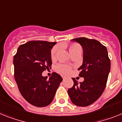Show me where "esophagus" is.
Returning a JSON list of instances; mask_svg holds the SVG:
<instances>
[{"label": "esophagus", "instance_id": "34e87169", "mask_svg": "<svg viewBox=\"0 0 122 122\" xmlns=\"http://www.w3.org/2000/svg\"><path fill=\"white\" fill-rule=\"evenodd\" d=\"M62 77H63V80H64V79H66L67 78V77H66V76H63Z\"/></svg>", "mask_w": 122, "mask_h": 122}]
</instances>
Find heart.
Here are the masks:
<instances>
[{
	"label": "heart",
	"mask_w": 122,
	"mask_h": 122,
	"mask_svg": "<svg viewBox=\"0 0 122 122\" xmlns=\"http://www.w3.org/2000/svg\"><path fill=\"white\" fill-rule=\"evenodd\" d=\"M59 48L58 46H55L51 50V59L52 61H55L57 58L58 56ZM69 51L71 55L75 54L77 53H82V48L81 46L78 43H71L69 45ZM56 70L58 72L63 74H67L71 72V67L70 66L66 65V64H60L56 66Z\"/></svg>",
	"instance_id": "heart-1"
}]
</instances>
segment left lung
Listing matches in <instances>:
<instances>
[{
	"label": "left lung",
	"mask_w": 122,
	"mask_h": 122,
	"mask_svg": "<svg viewBox=\"0 0 122 122\" xmlns=\"http://www.w3.org/2000/svg\"><path fill=\"white\" fill-rule=\"evenodd\" d=\"M71 40L78 42L83 49V64L78 70L79 76L84 80L78 84L72 78L73 86L67 92L74 105L86 107L96 102L104 92L110 70V59L107 48L99 41L85 37Z\"/></svg>",
	"instance_id": "obj_1"
}]
</instances>
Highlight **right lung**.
<instances>
[{
	"mask_svg": "<svg viewBox=\"0 0 122 122\" xmlns=\"http://www.w3.org/2000/svg\"><path fill=\"white\" fill-rule=\"evenodd\" d=\"M56 42L30 41L20 45L14 55V77L20 94L35 107H43L53 101L63 79L54 72L49 79L42 72L51 68V50Z\"/></svg>",
	"mask_w": 122,
	"mask_h": 122,
	"instance_id": "1",
	"label": "right lung"
}]
</instances>
